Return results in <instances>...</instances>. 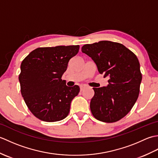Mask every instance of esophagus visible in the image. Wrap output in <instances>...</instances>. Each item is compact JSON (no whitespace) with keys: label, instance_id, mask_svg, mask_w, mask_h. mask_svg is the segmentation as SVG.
<instances>
[{"label":"esophagus","instance_id":"1","mask_svg":"<svg viewBox=\"0 0 158 158\" xmlns=\"http://www.w3.org/2000/svg\"><path fill=\"white\" fill-rule=\"evenodd\" d=\"M85 88V85H80V90H81V91H83V90Z\"/></svg>","mask_w":158,"mask_h":158}]
</instances>
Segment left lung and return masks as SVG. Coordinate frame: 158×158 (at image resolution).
I'll return each instance as SVG.
<instances>
[{
    "label": "left lung",
    "mask_w": 158,
    "mask_h": 158,
    "mask_svg": "<svg viewBox=\"0 0 158 158\" xmlns=\"http://www.w3.org/2000/svg\"><path fill=\"white\" fill-rule=\"evenodd\" d=\"M95 63L100 74L109 77V84L93 88L90 102L94 117L106 123L115 122L132 109L140 91L142 75L136 55L119 43L101 41L81 48Z\"/></svg>",
    "instance_id": "8db88e82"
}]
</instances>
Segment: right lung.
Wrapping results in <instances>:
<instances>
[{
    "label": "right lung",
    "instance_id": "1",
    "mask_svg": "<svg viewBox=\"0 0 158 158\" xmlns=\"http://www.w3.org/2000/svg\"><path fill=\"white\" fill-rule=\"evenodd\" d=\"M79 45L39 48L23 60L19 75L21 93L31 113L44 122L66 118L70 103L78 95L79 85L69 87L62 76Z\"/></svg>",
    "mask_w": 158,
    "mask_h": 158
}]
</instances>
